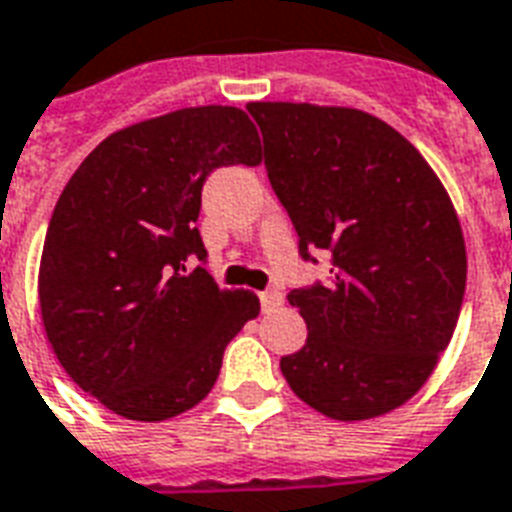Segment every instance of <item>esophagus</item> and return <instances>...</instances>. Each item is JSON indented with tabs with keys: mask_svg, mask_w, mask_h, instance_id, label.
I'll return each instance as SVG.
<instances>
[{
	"mask_svg": "<svg viewBox=\"0 0 512 512\" xmlns=\"http://www.w3.org/2000/svg\"><path fill=\"white\" fill-rule=\"evenodd\" d=\"M279 303H282V292H276V290L260 292V306H263L265 311H268V308H273V306H279Z\"/></svg>",
	"mask_w": 512,
	"mask_h": 512,
	"instance_id": "1",
	"label": "esophagus"
}]
</instances>
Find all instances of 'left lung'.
Returning a JSON list of instances; mask_svg holds the SVG:
<instances>
[{
    "label": "left lung",
    "instance_id": "8db88e82",
    "mask_svg": "<svg viewBox=\"0 0 512 512\" xmlns=\"http://www.w3.org/2000/svg\"><path fill=\"white\" fill-rule=\"evenodd\" d=\"M247 109L300 255L327 249L333 265V282L287 295L308 338L282 357L284 378L327 419L395 411L438 368L462 308L467 249L451 195L403 134L362 109Z\"/></svg>",
    "mask_w": 512,
    "mask_h": 512
}]
</instances>
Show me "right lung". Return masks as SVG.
Instances as JSON below:
<instances>
[{"label": "right lung", "mask_w": 512, "mask_h": 512, "mask_svg": "<svg viewBox=\"0 0 512 512\" xmlns=\"http://www.w3.org/2000/svg\"><path fill=\"white\" fill-rule=\"evenodd\" d=\"M260 136L239 107H185L109 134L66 182L39 260V311L74 384L131 421L190 411L220 376L230 338L260 314L220 290L195 228L204 179L257 166Z\"/></svg>", "instance_id": "add662e5"}]
</instances>
